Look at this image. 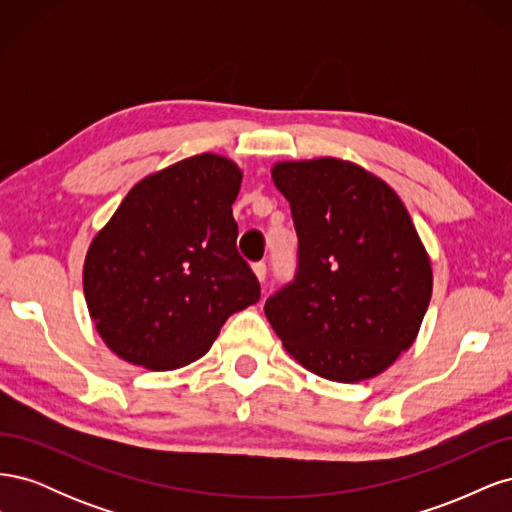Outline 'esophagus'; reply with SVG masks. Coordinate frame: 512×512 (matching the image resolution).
<instances>
[{
	"label": "esophagus",
	"instance_id": "obj_1",
	"mask_svg": "<svg viewBox=\"0 0 512 512\" xmlns=\"http://www.w3.org/2000/svg\"><path fill=\"white\" fill-rule=\"evenodd\" d=\"M252 271H254V275L258 277V282H260V284L267 280V265H265V262H254V265H252Z\"/></svg>",
	"mask_w": 512,
	"mask_h": 512
}]
</instances>
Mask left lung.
<instances>
[{
	"mask_svg": "<svg viewBox=\"0 0 512 512\" xmlns=\"http://www.w3.org/2000/svg\"><path fill=\"white\" fill-rule=\"evenodd\" d=\"M275 188L299 237L294 280L265 303L292 359L333 382L369 380L408 350L433 275L410 213L389 183L354 162H277Z\"/></svg>",
	"mask_w": 512,
	"mask_h": 512,
	"instance_id": "8db88e82",
	"label": "left lung"
}]
</instances>
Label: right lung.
<instances>
[{"label": "right lung", "instance_id": "right-lung-1", "mask_svg": "<svg viewBox=\"0 0 512 512\" xmlns=\"http://www.w3.org/2000/svg\"><path fill=\"white\" fill-rule=\"evenodd\" d=\"M241 179V168L215 153L185 158L138 181L91 241L87 309L123 361L153 371L190 365L228 316L260 299L237 252Z\"/></svg>", "mask_w": 512, "mask_h": 512}]
</instances>
